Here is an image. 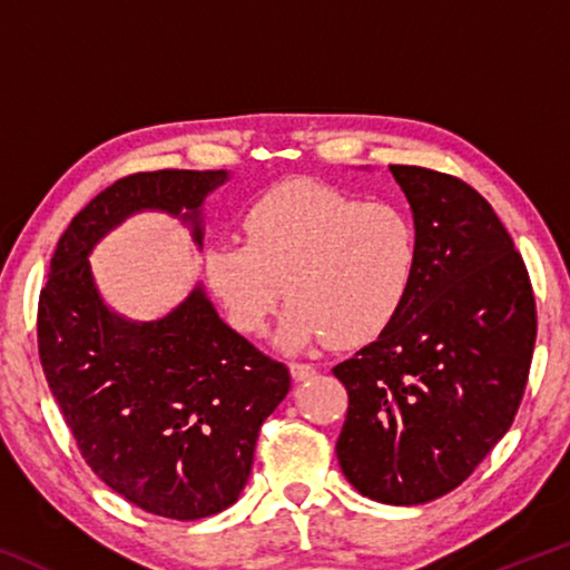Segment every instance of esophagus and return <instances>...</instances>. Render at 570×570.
<instances>
[{
	"instance_id": "1",
	"label": "esophagus",
	"mask_w": 570,
	"mask_h": 570,
	"mask_svg": "<svg viewBox=\"0 0 570 570\" xmlns=\"http://www.w3.org/2000/svg\"><path fill=\"white\" fill-rule=\"evenodd\" d=\"M288 370H292V377L296 382H304V380L314 377V374H316V366L306 364V362H292V364H288Z\"/></svg>"
}]
</instances>
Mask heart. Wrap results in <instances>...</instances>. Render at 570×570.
I'll return each instance as SVG.
<instances>
[{"mask_svg":"<svg viewBox=\"0 0 570 570\" xmlns=\"http://www.w3.org/2000/svg\"><path fill=\"white\" fill-rule=\"evenodd\" d=\"M420 262L410 210L314 180L266 190L244 216V244L206 250V276L230 324L262 334L282 296L288 350L370 342L402 312Z\"/></svg>","mask_w":570,"mask_h":570,"instance_id":"1","label":"heart"}]
</instances>
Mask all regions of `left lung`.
<instances>
[{
	"label": "left lung",
	"instance_id": "8db88e82",
	"mask_svg": "<svg viewBox=\"0 0 570 570\" xmlns=\"http://www.w3.org/2000/svg\"><path fill=\"white\" fill-rule=\"evenodd\" d=\"M420 230V262L394 322L334 366L350 407L344 478L387 505L455 490L513 424L535 346L523 256L465 180L390 166Z\"/></svg>",
	"mask_w": 570,
	"mask_h": 570
}]
</instances>
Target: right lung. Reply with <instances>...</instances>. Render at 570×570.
<instances>
[{"label": "right lung", "mask_w": 570, "mask_h": 570, "mask_svg": "<svg viewBox=\"0 0 570 570\" xmlns=\"http://www.w3.org/2000/svg\"><path fill=\"white\" fill-rule=\"evenodd\" d=\"M226 170L132 173L98 193L55 248L37 306L47 384L105 485L146 513L198 520L234 505L288 370L220 320L204 286L158 322H128L95 288L90 250L138 210L193 228Z\"/></svg>", "instance_id": "1"}]
</instances>
